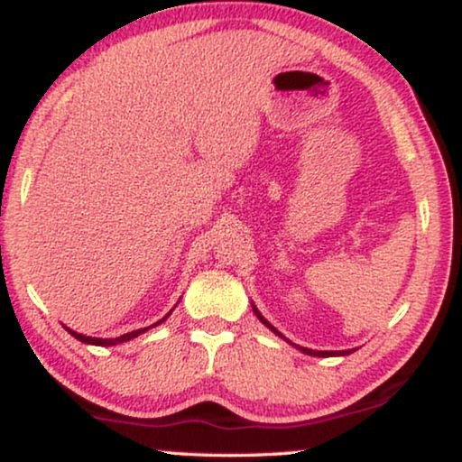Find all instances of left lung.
Returning a JSON list of instances; mask_svg holds the SVG:
<instances>
[{
    "label": "left lung",
    "instance_id": "obj_1",
    "mask_svg": "<svg viewBox=\"0 0 462 462\" xmlns=\"http://www.w3.org/2000/svg\"><path fill=\"white\" fill-rule=\"evenodd\" d=\"M252 309H254V313H256V318L258 319H261L263 321V324L264 326H267L269 328V330H273L275 334H277V337H282L283 338V334L282 332H277L275 330V328L273 326H271L269 324V321L267 319H264L263 318V315H261V311H258V309L254 307V305H252ZM283 340H288V338H283ZM288 343H290V340H288ZM290 345H294V343H290ZM296 346V349H300L302 353H307V356H315V357H332V356H349V353H353V349H349V351H313V349H307V346H299V345H294Z\"/></svg>",
    "mask_w": 462,
    "mask_h": 462
}]
</instances>
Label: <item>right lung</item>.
I'll list each match as a JSON object with an SVG mask.
<instances>
[{"label": "right lung", "instance_id": "right-lung-1", "mask_svg": "<svg viewBox=\"0 0 462 462\" xmlns=\"http://www.w3.org/2000/svg\"><path fill=\"white\" fill-rule=\"evenodd\" d=\"M170 315V313H168ZM166 315V318H168ZM163 318V319H166ZM163 319H160L157 321V324H153V326H160ZM153 326H149V328H153ZM149 328H141V330H134V332H128V334H122V337H117V338H92V337H84V334H78V332H73V330H69L67 328V332L71 334V337H75L78 340H81V343H88V345H98V346H111V345H117V343H125V340H132V338H136L138 334H143V332H147Z\"/></svg>", "mask_w": 462, "mask_h": 462}]
</instances>
